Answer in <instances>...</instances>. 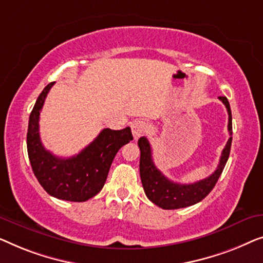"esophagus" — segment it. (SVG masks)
Wrapping results in <instances>:
<instances>
[{
  "mask_svg": "<svg viewBox=\"0 0 263 263\" xmlns=\"http://www.w3.org/2000/svg\"><path fill=\"white\" fill-rule=\"evenodd\" d=\"M146 124L144 123L143 120H136L131 124V128H132V135L133 138L138 139L139 137H142L144 135V132L146 131Z\"/></svg>",
  "mask_w": 263,
  "mask_h": 263,
  "instance_id": "1",
  "label": "esophagus"
}]
</instances>
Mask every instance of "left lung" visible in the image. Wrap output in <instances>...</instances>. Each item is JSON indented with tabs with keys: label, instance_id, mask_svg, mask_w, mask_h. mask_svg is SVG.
<instances>
[{
	"label": "left lung",
	"instance_id": "obj_1",
	"mask_svg": "<svg viewBox=\"0 0 263 263\" xmlns=\"http://www.w3.org/2000/svg\"><path fill=\"white\" fill-rule=\"evenodd\" d=\"M224 103L228 109L229 124L228 130L230 136L232 135V117L230 103L225 96L218 98ZM232 137L228 140L223 153H221L219 164L214 173L211 174L209 177L204 180L198 181L194 183H177L165 177L160 170L154 164L153 155H151V146L149 140L145 137H140L138 140V146L140 150V161H139V173L140 180L145 192L146 197L155 205L164 210H175L182 209V207L192 206L197 202L205 199L213 187L216 186L220 174L227 164L229 155H230Z\"/></svg>",
	"mask_w": 263,
	"mask_h": 263
}]
</instances>
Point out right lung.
<instances>
[{"label": "right lung", "mask_w": 263, "mask_h": 263, "mask_svg": "<svg viewBox=\"0 0 263 263\" xmlns=\"http://www.w3.org/2000/svg\"><path fill=\"white\" fill-rule=\"evenodd\" d=\"M53 84L51 82L44 88L29 116L28 158L36 180L50 195L66 201H87L102 190L120 147L133 139L131 128H103L80 154L69 158L54 156L43 146L39 136L40 110Z\"/></svg>", "instance_id": "obj_1"}]
</instances>
